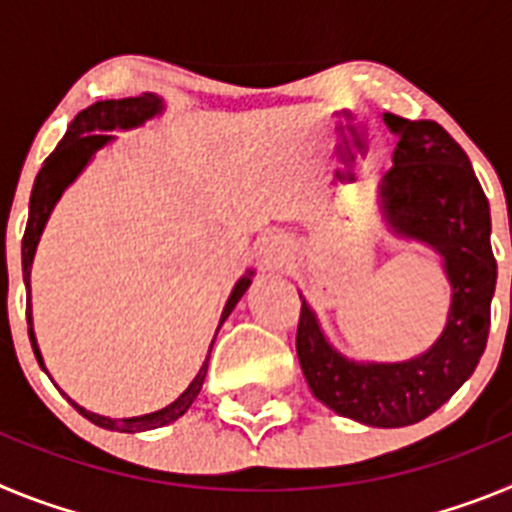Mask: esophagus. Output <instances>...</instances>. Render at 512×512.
Segmentation results:
<instances>
[{
	"label": "esophagus",
	"mask_w": 512,
	"mask_h": 512,
	"mask_svg": "<svg viewBox=\"0 0 512 512\" xmlns=\"http://www.w3.org/2000/svg\"><path fill=\"white\" fill-rule=\"evenodd\" d=\"M289 256H292V246H289V241L284 238V235L271 233L261 241L259 261L266 271H279L284 264H287Z\"/></svg>",
	"instance_id": "1"
}]
</instances>
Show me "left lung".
<instances>
[{"label":"left lung","instance_id":"1","mask_svg":"<svg viewBox=\"0 0 512 512\" xmlns=\"http://www.w3.org/2000/svg\"><path fill=\"white\" fill-rule=\"evenodd\" d=\"M384 125L397 146L392 169L379 179V215L395 238L441 256L451 287L446 325L431 348L413 359H348L300 295L297 359L325 408L372 428H402L436 413L477 369L490 333L497 264L490 202L459 143L433 120L384 112Z\"/></svg>","mask_w":512,"mask_h":512}]
</instances>
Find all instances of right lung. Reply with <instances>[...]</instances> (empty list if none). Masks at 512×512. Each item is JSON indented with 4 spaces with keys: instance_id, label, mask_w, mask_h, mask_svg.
Returning <instances> with one entry per match:
<instances>
[{
    "instance_id": "obj_1",
    "label": "right lung",
    "mask_w": 512,
    "mask_h": 512,
    "mask_svg": "<svg viewBox=\"0 0 512 512\" xmlns=\"http://www.w3.org/2000/svg\"><path fill=\"white\" fill-rule=\"evenodd\" d=\"M164 110H166L164 97L146 92V94H140V97L104 99V102H94L92 107L81 110L79 115L71 120L69 130H66V135H63L61 143L56 146V151L43 161V169H40L38 176H35L33 194H30V215H27L25 238H22V279H25L27 289H30V269H33V259H35V251H38L40 235H43L45 225H48V217H51L53 207L58 205L63 192H66V189L79 179L81 171L92 164V158L97 156V151H102V148H107L110 143H115L117 135L112 133H125V130L143 128L148 120L164 115ZM253 274H256V271L248 269L246 274L235 282L233 292H230L228 302H225L223 307V315H220V325L230 318V312L235 310L238 300L246 295V289L251 287L253 282ZM27 323H30V343H33L35 359H38V364L45 369L43 354H40L38 338H35V330H33V307H30V302H27ZM220 325H217V330H220ZM217 330H215V336H217ZM212 343H215V338H212ZM212 343H210V351H212ZM207 364H210V354H207L205 364L200 366L197 377L189 382L187 390L176 397L171 405L156 410V413L135 415V418L117 420V418H107V415H97L92 413V410L81 408L79 402L71 400L66 392H61V395L66 397V400H69L71 405L84 415V418L92 420V423L99 425V428H107V431H117V433L153 431V428H164V425L174 423V420H179L189 408H192V402L197 400L202 384H205ZM45 374H48V369H45ZM48 377H51V374H48ZM58 390H61V387H58Z\"/></svg>"
}]
</instances>
